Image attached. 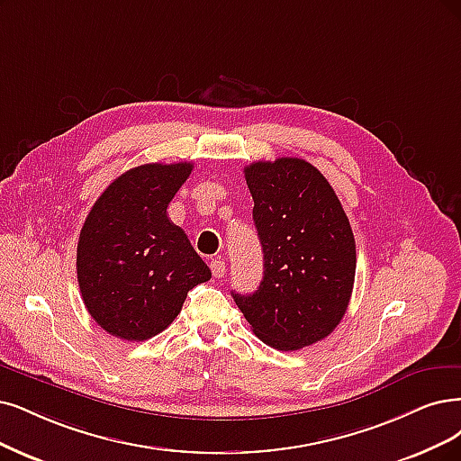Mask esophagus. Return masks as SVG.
Returning a JSON list of instances; mask_svg holds the SVG:
<instances>
[{
  "mask_svg": "<svg viewBox=\"0 0 461 461\" xmlns=\"http://www.w3.org/2000/svg\"><path fill=\"white\" fill-rule=\"evenodd\" d=\"M211 269H212V276L216 279L224 277V274H226V262L221 260V258H214V260H211Z\"/></svg>",
  "mask_w": 461,
  "mask_h": 461,
  "instance_id": "esophagus-1",
  "label": "esophagus"
}]
</instances>
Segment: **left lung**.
I'll return each mask as SVG.
<instances>
[{
	"mask_svg": "<svg viewBox=\"0 0 461 461\" xmlns=\"http://www.w3.org/2000/svg\"><path fill=\"white\" fill-rule=\"evenodd\" d=\"M264 279L231 293L264 344L294 351L327 338L344 319L355 281V240L332 185L298 158L245 167Z\"/></svg>",
	"mask_w": 461,
	"mask_h": 461,
	"instance_id": "8db88e82",
	"label": "left lung"
}]
</instances>
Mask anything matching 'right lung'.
<instances>
[{"label":"right lung","instance_id":"1","mask_svg":"<svg viewBox=\"0 0 461 461\" xmlns=\"http://www.w3.org/2000/svg\"><path fill=\"white\" fill-rule=\"evenodd\" d=\"M192 163H148L117 176L93 204L77 241L85 308L108 334L144 342L180 313L187 293L211 279L167 207Z\"/></svg>","mask_w":461,"mask_h":461}]
</instances>
